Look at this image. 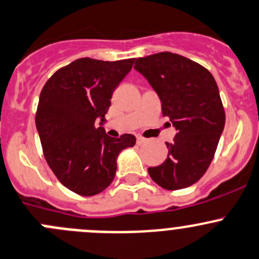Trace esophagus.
Masks as SVG:
<instances>
[{
  "instance_id": "1",
  "label": "esophagus",
  "mask_w": 259,
  "mask_h": 259,
  "mask_svg": "<svg viewBox=\"0 0 259 259\" xmlns=\"http://www.w3.org/2000/svg\"><path fill=\"white\" fill-rule=\"evenodd\" d=\"M146 142V138H143L142 136H137V145H143Z\"/></svg>"
}]
</instances>
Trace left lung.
Segmentation results:
<instances>
[{"label": "left lung", "instance_id": "1", "mask_svg": "<svg viewBox=\"0 0 259 259\" xmlns=\"http://www.w3.org/2000/svg\"><path fill=\"white\" fill-rule=\"evenodd\" d=\"M140 71L158 94L162 116L175 126L167 158L148 167L151 179L166 190H180L206 172L224 130L225 112L217 81L196 61L163 51L136 59Z\"/></svg>", "mask_w": 259, "mask_h": 259}]
</instances>
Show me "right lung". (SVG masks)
Wrapping results in <instances>:
<instances>
[{"label":"right lung","instance_id":"1","mask_svg":"<svg viewBox=\"0 0 259 259\" xmlns=\"http://www.w3.org/2000/svg\"><path fill=\"white\" fill-rule=\"evenodd\" d=\"M135 59L116 61L80 58L56 70L40 93L36 128L44 157L59 181L81 196L108 188L116 176L117 156L136 143L133 135L109 137L103 122L113 91Z\"/></svg>","mask_w":259,"mask_h":259}]
</instances>
